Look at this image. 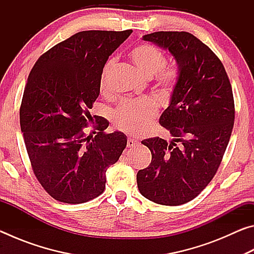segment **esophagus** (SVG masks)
Returning a JSON list of instances; mask_svg holds the SVG:
<instances>
[{"label": "esophagus", "instance_id": "1", "mask_svg": "<svg viewBox=\"0 0 254 254\" xmlns=\"http://www.w3.org/2000/svg\"><path fill=\"white\" fill-rule=\"evenodd\" d=\"M136 144H137V141H136L135 139H132V137H128V139H127V148H133V147H135Z\"/></svg>", "mask_w": 254, "mask_h": 254}]
</instances>
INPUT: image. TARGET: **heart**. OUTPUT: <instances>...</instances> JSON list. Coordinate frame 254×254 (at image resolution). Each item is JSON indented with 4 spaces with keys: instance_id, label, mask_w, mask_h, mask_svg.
<instances>
[{
    "instance_id": "obj_1",
    "label": "heart",
    "mask_w": 254,
    "mask_h": 254,
    "mask_svg": "<svg viewBox=\"0 0 254 254\" xmlns=\"http://www.w3.org/2000/svg\"><path fill=\"white\" fill-rule=\"evenodd\" d=\"M130 57L137 69L144 77L151 78L156 75L158 85L168 92L177 80V70L165 67L166 58L162 51L152 45L143 44L133 48ZM115 66V59L110 58L103 67L100 77L102 91L106 89V79ZM158 113V106L151 100H126L113 112V121L120 130L132 134H142L148 130Z\"/></svg>"
}]
</instances>
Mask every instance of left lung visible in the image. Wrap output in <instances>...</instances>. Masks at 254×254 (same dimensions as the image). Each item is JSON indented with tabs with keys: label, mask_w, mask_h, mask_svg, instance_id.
I'll list each match as a JSON object with an SVG mask.
<instances>
[{
	"label": "left lung",
	"mask_w": 254,
	"mask_h": 254,
	"mask_svg": "<svg viewBox=\"0 0 254 254\" xmlns=\"http://www.w3.org/2000/svg\"><path fill=\"white\" fill-rule=\"evenodd\" d=\"M142 39L169 51L178 76L159 119L173 140L141 142L152 160L137 171V188L153 203L182 205L194 199L220 167L234 124L233 93L221 60L191 33L159 31Z\"/></svg>",
	"instance_id": "8db88e82"
}]
</instances>
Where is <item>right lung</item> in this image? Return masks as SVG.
<instances>
[{
    "mask_svg": "<svg viewBox=\"0 0 254 254\" xmlns=\"http://www.w3.org/2000/svg\"><path fill=\"white\" fill-rule=\"evenodd\" d=\"M131 33L78 32L42 55L30 71L21 132L34 175L56 200L80 204L100 196L107 168L127 147L124 133L104 132L105 119L88 135L84 128L100 95L103 67Z\"/></svg>",
    "mask_w": 254,
    "mask_h": 254,
    "instance_id": "1",
    "label": "right lung"
}]
</instances>
